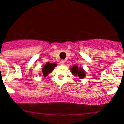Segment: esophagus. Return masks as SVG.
Segmentation results:
<instances>
[{"instance_id":"obj_1","label":"esophagus","mask_w":124,"mask_h":124,"mask_svg":"<svg viewBox=\"0 0 124 124\" xmlns=\"http://www.w3.org/2000/svg\"><path fill=\"white\" fill-rule=\"evenodd\" d=\"M60 65H64V64H65V61L63 60H61V61L60 62Z\"/></svg>"}]
</instances>
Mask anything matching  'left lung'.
Returning a JSON list of instances; mask_svg holds the SVG:
<instances>
[{"label": "left lung", "instance_id": "obj_1", "mask_svg": "<svg viewBox=\"0 0 124 124\" xmlns=\"http://www.w3.org/2000/svg\"><path fill=\"white\" fill-rule=\"evenodd\" d=\"M71 71L75 76H77L80 79L85 77V72L82 68H78L77 66H73L71 68Z\"/></svg>", "mask_w": 124, "mask_h": 124}]
</instances>
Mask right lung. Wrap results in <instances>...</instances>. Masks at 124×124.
<instances>
[{"label":"right lung","instance_id":"right-lung-1","mask_svg":"<svg viewBox=\"0 0 124 124\" xmlns=\"http://www.w3.org/2000/svg\"><path fill=\"white\" fill-rule=\"evenodd\" d=\"M56 66V64L55 63H49V62H47L46 64H45L44 66L43 67L42 71L43 75L44 76V77H47L49 73L52 71L53 69Z\"/></svg>","mask_w":124,"mask_h":124}]
</instances>
